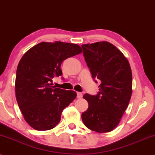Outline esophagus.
Wrapping results in <instances>:
<instances>
[{
    "instance_id": "obj_1",
    "label": "esophagus",
    "mask_w": 155,
    "mask_h": 155,
    "mask_svg": "<svg viewBox=\"0 0 155 155\" xmlns=\"http://www.w3.org/2000/svg\"><path fill=\"white\" fill-rule=\"evenodd\" d=\"M81 97H82V94H81V92H77V98H81Z\"/></svg>"
}]
</instances>
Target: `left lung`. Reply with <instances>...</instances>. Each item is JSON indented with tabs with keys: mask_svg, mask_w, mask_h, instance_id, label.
Wrapping results in <instances>:
<instances>
[{
	"mask_svg": "<svg viewBox=\"0 0 155 155\" xmlns=\"http://www.w3.org/2000/svg\"><path fill=\"white\" fill-rule=\"evenodd\" d=\"M81 48L92 78L101 81L97 95L83 96L89 107L81 119L89 129L107 133L118 126L131 100V66L122 52L106 41L84 44Z\"/></svg>",
	"mask_w": 155,
	"mask_h": 155,
	"instance_id": "left-lung-1",
	"label": "left lung"
}]
</instances>
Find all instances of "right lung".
I'll return each mask as SVG.
<instances>
[{
	"instance_id": "1",
	"label": "right lung",
	"mask_w": 155,
	"mask_h": 155,
	"mask_svg": "<svg viewBox=\"0 0 155 155\" xmlns=\"http://www.w3.org/2000/svg\"><path fill=\"white\" fill-rule=\"evenodd\" d=\"M82 52L77 44L42 42L28 50L16 70L15 93L24 120L37 131L55 128L61 113L76 97L72 90L55 88L54 76L62 75L61 63Z\"/></svg>"
}]
</instances>
